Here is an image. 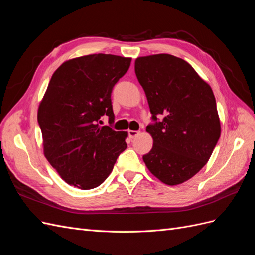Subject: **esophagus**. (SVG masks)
Instances as JSON below:
<instances>
[{
	"mask_svg": "<svg viewBox=\"0 0 255 255\" xmlns=\"http://www.w3.org/2000/svg\"><path fill=\"white\" fill-rule=\"evenodd\" d=\"M138 134H139L138 130H128V136H129L130 139H133V138L136 137Z\"/></svg>",
	"mask_w": 255,
	"mask_h": 255,
	"instance_id": "1",
	"label": "esophagus"
}]
</instances>
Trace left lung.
Segmentation results:
<instances>
[{
    "instance_id": "8db88e82",
    "label": "left lung",
    "mask_w": 255,
    "mask_h": 255,
    "mask_svg": "<svg viewBox=\"0 0 255 255\" xmlns=\"http://www.w3.org/2000/svg\"><path fill=\"white\" fill-rule=\"evenodd\" d=\"M135 73L156 121L146 127L153 146L144 164L164 184L186 182L205 166L221 134L213 90L187 61L170 54L137 57Z\"/></svg>"
}]
</instances>
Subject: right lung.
I'll return each mask as SVG.
<instances>
[{
  "mask_svg": "<svg viewBox=\"0 0 255 255\" xmlns=\"http://www.w3.org/2000/svg\"><path fill=\"white\" fill-rule=\"evenodd\" d=\"M130 57L90 54L66 60L53 73L38 107L43 154L66 183L81 189L101 185L127 149L128 132L99 122L114 121L111 95Z\"/></svg>",
  "mask_w": 255,
  "mask_h": 255,
  "instance_id": "obj_1",
  "label": "right lung"
}]
</instances>
